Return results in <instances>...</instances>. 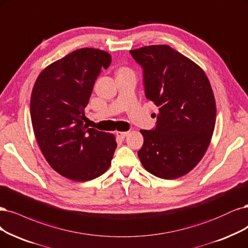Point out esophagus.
<instances>
[{
  "mask_svg": "<svg viewBox=\"0 0 248 248\" xmlns=\"http://www.w3.org/2000/svg\"><path fill=\"white\" fill-rule=\"evenodd\" d=\"M128 133H129V131H118V132H117V135L119 136V138L125 139L126 136L128 135Z\"/></svg>",
  "mask_w": 248,
  "mask_h": 248,
  "instance_id": "obj_1",
  "label": "esophagus"
}]
</instances>
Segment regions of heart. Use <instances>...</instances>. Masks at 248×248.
Instances as JSON below:
<instances>
[{"label":"heart","mask_w":248,"mask_h":248,"mask_svg":"<svg viewBox=\"0 0 248 248\" xmlns=\"http://www.w3.org/2000/svg\"><path fill=\"white\" fill-rule=\"evenodd\" d=\"M120 71H128V70L127 69H121ZM120 71H119V72H120Z\"/></svg>","instance_id":"b5f03b06"}]
</instances>
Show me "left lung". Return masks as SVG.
Returning <instances> with one entry per match:
<instances>
[{
  "label": "left lung",
  "instance_id": "obj_1",
  "mask_svg": "<svg viewBox=\"0 0 248 248\" xmlns=\"http://www.w3.org/2000/svg\"><path fill=\"white\" fill-rule=\"evenodd\" d=\"M130 54L142 67L147 99L159 108L156 126L140 130L139 158L153 175L181 177L199 163L215 130L217 107L207 76L167 45L141 47Z\"/></svg>",
  "mask_w": 248,
  "mask_h": 248
}]
</instances>
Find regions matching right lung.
<instances>
[{"mask_svg": "<svg viewBox=\"0 0 248 248\" xmlns=\"http://www.w3.org/2000/svg\"><path fill=\"white\" fill-rule=\"evenodd\" d=\"M110 62L106 51L78 49L48 65L33 85L31 118L37 142L49 165L72 181L104 174L117 148L114 134L83 122L95 80Z\"/></svg>", "mask_w": 248, "mask_h": 248, "instance_id": "1", "label": "right lung"}]
</instances>
